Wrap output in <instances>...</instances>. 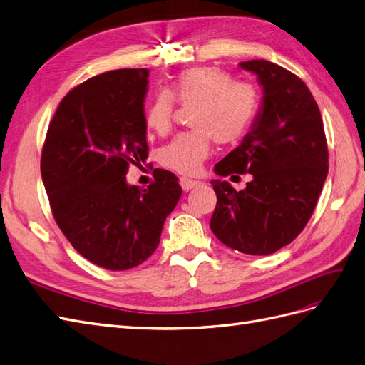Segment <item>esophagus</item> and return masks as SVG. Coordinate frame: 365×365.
<instances>
[{"instance_id":"esophagus-1","label":"esophagus","mask_w":365,"mask_h":365,"mask_svg":"<svg viewBox=\"0 0 365 365\" xmlns=\"http://www.w3.org/2000/svg\"><path fill=\"white\" fill-rule=\"evenodd\" d=\"M202 182L195 180V179H190V177H182L180 179V186L183 191H190L192 188H197V186H200Z\"/></svg>"}]
</instances>
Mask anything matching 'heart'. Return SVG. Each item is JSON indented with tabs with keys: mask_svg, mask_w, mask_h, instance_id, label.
Returning <instances> with one entry per match:
<instances>
[{
	"mask_svg": "<svg viewBox=\"0 0 365 365\" xmlns=\"http://www.w3.org/2000/svg\"><path fill=\"white\" fill-rule=\"evenodd\" d=\"M174 101L191 108L190 126L158 153V160L180 174L199 171L210 155L211 142L231 145L244 137L259 110V91L247 81L232 80L219 68H192L180 72L168 91L157 92L148 103L145 123L158 135L173 125Z\"/></svg>",
	"mask_w": 365,
	"mask_h": 365,
	"instance_id": "heart-1",
	"label": "heart"
}]
</instances>
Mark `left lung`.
Returning <instances> with one entry per match:
<instances>
[{
  "label": "left lung",
  "mask_w": 365,
  "mask_h": 365,
  "mask_svg": "<svg viewBox=\"0 0 365 365\" xmlns=\"http://www.w3.org/2000/svg\"><path fill=\"white\" fill-rule=\"evenodd\" d=\"M239 66L257 76L262 106L214 173H250L253 180L240 191L227 180H211L217 205L210 227L227 247L267 256L293 242L310 220L329 173V149L319 108L301 78L267 60Z\"/></svg>",
  "instance_id": "left-lung-1"
}]
</instances>
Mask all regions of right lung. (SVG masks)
I'll return each mask as SVG.
<instances>
[{
  "mask_svg": "<svg viewBox=\"0 0 365 365\" xmlns=\"http://www.w3.org/2000/svg\"><path fill=\"white\" fill-rule=\"evenodd\" d=\"M148 69H117L66 93L49 123L41 177L57 225L89 262L112 272L134 268L160 242L182 188L155 168L146 190L126 183L130 165L148 158Z\"/></svg>",
  "mask_w": 365,
  "mask_h": 365,
  "instance_id": "add662e5",
  "label": "right lung"
}]
</instances>
